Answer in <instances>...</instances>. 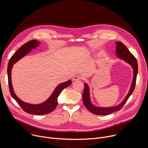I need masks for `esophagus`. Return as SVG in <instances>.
Instances as JSON below:
<instances>
[{
	"label": "esophagus",
	"instance_id": "1",
	"mask_svg": "<svg viewBox=\"0 0 148 148\" xmlns=\"http://www.w3.org/2000/svg\"><path fill=\"white\" fill-rule=\"evenodd\" d=\"M82 79V77L81 76H79V75H75L74 77H73V81H76V80H78V79Z\"/></svg>",
	"mask_w": 148,
	"mask_h": 148
}]
</instances>
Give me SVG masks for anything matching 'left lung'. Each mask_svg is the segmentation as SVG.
Returning a JSON list of instances; mask_svg holds the SVG:
<instances>
[{
  "mask_svg": "<svg viewBox=\"0 0 148 148\" xmlns=\"http://www.w3.org/2000/svg\"><path fill=\"white\" fill-rule=\"evenodd\" d=\"M116 45V56L120 59L123 60L125 62H126L131 66L133 69V79L131 86L130 90L126 95L124 99L119 104L116 105V106L112 107H97L91 102L90 98V87L87 83L84 84V91L82 94V101L85 107L88 109L89 111L92 112V114L99 115H109L114 112L117 111L122 108L123 106V105L125 103L126 101L131 95L132 92L134 91L136 76L138 74V63L136 59L133 56V54L120 41H117L115 43Z\"/></svg>",
  "mask_w": 148,
  "mask_h": 148,
  "instance_id": "obj_1",
  "label": "left lung"
}]
</instances>
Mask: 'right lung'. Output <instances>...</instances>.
<instances>
[{"label":"right lung","mask_w":148,"mask_h":148,"mask_svg":"<svg viewBox=\"0 0 148 148\" xmlns=\"http://www.w3.org/2000/svg\"><path fill=\"white\" fill-rule=\"evenodd\" d=\"M40 42L38 40H32L27 42L26 43L21 46L12 56L9 61L8 66V82L10 95L18 103L20 107L25 112L30 114L37 115H45L53 111L58 104V97L60 95V93L63 90L69 87L71 84V80H69L67 81L60 84L54 89L49 98L43 103L39 104H31L23 102L19 98H18V97L16 95L14 92L12 84L11 74L13 66L19 60H20L21 58L26 56L29 53H30L33 49H35L37 47H38L40 45Z\"/></svg>","instance_id":"obj_1"}]
</instances>
